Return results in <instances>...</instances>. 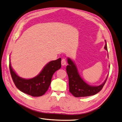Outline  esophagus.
Instances as JSON below:
<instances>
[{
    "label": "esophagus",
    "mask_w": 122,
    "mask_h": 122,
    "mask_svg": "<svg viewBox=\"0 0 122 122\" xmlns=\"http://www.w3.org/2000/svg\"><path fill=\"white\" fill-rule=\"evenodd\" d=\"M66 59H64V58L62 59V60H61V64H62V65H63H63H65V64H66Z\"/></svg>",
    "instance_id": "34e87169"
}]
</instances>
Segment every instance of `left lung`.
<instances>
[{
  "mask_svg": "<svg viewBox=\"0 0 122 122\" xmlns=\"http://www.w3.org/2000/svg\"><path fill=\"white\" fill-rule=\"evenodd\" d=\"M105 48L107 51V43ZM68 65L66 66V72L69 80V90L73 96L76 97L94 95L101 91L105 84V82L99 86H91L86 83L80 76L75 64L70 58L67 59Z\"/></svg>",
  "mask_w": 122,
  "mask_h": 122,
  "instance_id": "left-lung-1",
  "label": "left lung"
}]
</instances>
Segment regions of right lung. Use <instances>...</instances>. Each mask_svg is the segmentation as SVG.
<instances>
[{"label": "right lung", "mask_w": 122, "mask_h": 122, "mask_svg": "<svg viewBox=\"0 0 122 122\" xmlns=\"http://www.w3.org/2000/svg\"><path fill=\"white\" fill-rule=\"evenodd\" d=\"M61 59L49 62L38 75L33 78L26 79L20 78L15 73L9 62V68L12 80L16 88L20 91L32 96H42L47 91L51 83L52 75L61 67Z\"/></svg>", "instance_id": "1"}]
</instances>
